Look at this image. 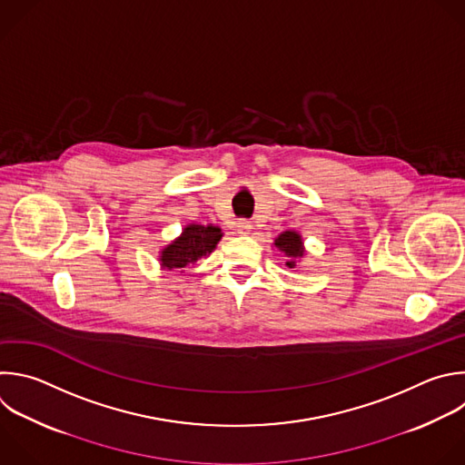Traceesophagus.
<instances>
[{
  "mask_svg": "<svg viewBox=\"0 0 465 465\" xmlns=\"http://www.w3.org/2000/svg\"><path fill=\"white\" fill-rule=\"evenodd\" d=\"M235 228H237V233H241V235H248V233L252 232V224H250V221H246V219L237 221Z\"/></svg>",
  "mask_w": 465,
  "mask_h": 465,
  "instance_id": "obj_1",
  "label": "esophagus"
}]
</instances>
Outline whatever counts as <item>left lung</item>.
I'll use <instances>...</instances> for the list:
<instances>
[{"instance_id": "1", "label": "left lung", "mask_w": 465, "mask_h": 465, "mask_svg": "<svg viewBox=\"0 0 465 465\" xmlns=\"http://www.w3.org/2000/svg\"><path fill=\"white\" fill-rule=\"evenodd\" d=\"M275 248L286 257V266L288 268H295L297 261L302 259L304 255V246H302V239L297 232L293 230H286L282 233L277 235V239L273 241Z\"/></svg>"}]
</instances>
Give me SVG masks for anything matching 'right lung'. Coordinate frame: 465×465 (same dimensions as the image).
<instances>
[{
  "instance_id": "right-lung-1",
  "label": "right lung",
  "mask_w": 465,
  "mask_h": 465,
  "mask_svg": "<svg viewBox=\"0 0 465 465\" xmlns=\"http://www.w3.org/2000/svg\"><path fill=\"white\" fill-rule=\"evenodd\" d=\"M221 237L223 232L219 226L188 224L173 242L163 248L159 255L161 268L172 272L195 264L201 257L210 255L215 250Z\"/></svg>"
}]
</instances>
